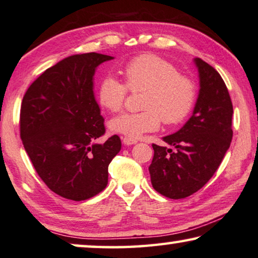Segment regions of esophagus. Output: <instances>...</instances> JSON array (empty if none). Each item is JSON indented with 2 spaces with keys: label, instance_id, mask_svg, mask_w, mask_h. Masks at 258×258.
<instances>
[{
  "label": "esophagus",
  "instance_id": "1",
  "mask_svg": "<svg viewBox=\"0 0 258 258\" xmlns=\"http://www.w3.org/2000/svg\"><path fill=\"white\" fill-rule=\"evenodd\" d=\"M137 142H138V141H137V140H135V138L128 137V136L123 137V144H125V145H133V144H136Z\"/></svg>",
  "mask_w": 258,
  "mask_h": 258
}]
</instances>
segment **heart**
I'll return each mask as SVG.
<instances>
[{"label":"heart","mask_w":258,"mask_h":258,"mask_svg":"<svg viewBox=\"0 0 258 258\" xmlns=\"http://www.w3.org/2000/svg\"><path fill=\"white\" fill-rule=\"evenodd\" d=\"M124 84L112 76L100 82L98 99L112 113L123 109L128 90L143 92L138 113H126L110 121L114 133L140 137L166 125H176L189 116L197 99V85L187 75L179 74L172 63L152 54L134 57L122 69Z\"/></svg>","instance_id":"obj_1"}]
</instances>
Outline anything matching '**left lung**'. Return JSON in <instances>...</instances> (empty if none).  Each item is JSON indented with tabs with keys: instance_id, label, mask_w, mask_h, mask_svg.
Segmentation results:
<instances>
[{
	"instance_id": "1",
	"label": "left lung",
	"mask_w": 258,
	"mask_h": 258,
	"mask_svg": "<svg viewBox=\"0 0 258 258\" xmlns=\"http://www.w3.org/2000/svg\"><path fill=\"white\" fill-rule=\"evenodd\" d=\"M195 63L201 90L191 117L179 132L162 138L172 148L152 144V185L172 200L188 197L207 184L233 137V105L224 79L202 58Z\"/></svg>"
}]
</instances>
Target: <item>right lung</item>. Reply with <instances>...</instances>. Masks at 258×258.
Wrapping results in <instances>:
<instances>
[{"label":"right lung","mask_w":258,"mask_h":258,"mask_svg":"<svg viewBox=\"0 0 258 258\" xmlns=\"http://www.w3.org/2000/svg\"><path fill=\"white\" fill-rule=\"evenodd\" d=\"M112 56L73 55L50 67L24 94L19 128L32 165L51 191L71 201L98 195L108 183V165L120 152L117 135L104 144V117L93 94V75Z\"/></svg>","instance_id":"obj_1"}]
</instances>
